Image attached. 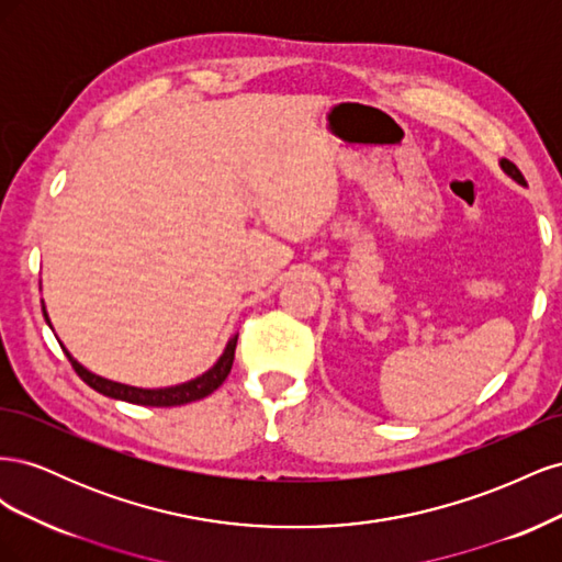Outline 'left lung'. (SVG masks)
I'll list each match as a JSON object with an SVG mask.
<instances>
[{
    "mask_svg": "<svg viewBox=\"0 0 562 562\" xmlns=\"http://www.w3.org/2000/svg\"><path fill=\"white\" fill-rule=\"evenodd\" d=\"M499 166H502V171L512 178V180H516L518 184H522V187H527V182H525V178H522V173L518 171V168L512 164V161H506V159H502L499 161Z\"/></svg>",
    "mask_w": 562,
    "mask_h": 562,
    "instance_id": "1",
    "label": "left lung"
}]
</instances>
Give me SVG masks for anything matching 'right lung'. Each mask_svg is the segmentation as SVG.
I'll use <instances>...</instances> for the list:
<instances>
[{
	"mask_svg": "<svg viewBox=\"0 0 562 562\" xmlns=\"http://www.w3.org/2000/svg\"><path fill=\"white\" fill-rule=\"evenodd\" d=\"M42 312H44V318L50 326V318H48V312L44 307V300H42ZM50 330H54V326H50ZM236 339H239V335H232L227 339V345L223 349V353H220V359L206 370L201 372L199 378L194 380H187L182 384H173V386H157V389H143V386H131V384H122V382H114V380H108V378H100L95 375V372H91L89 368H83L75 356L67 351L63 345V351L67 353V359H70L72 368L77 370V375L87 382L91 389H95L98 394L103 396H110V398H116V401H126V403H135V405H155V407H171V405H184V403H192V401H201L206 398L209 394H213V391L223 384L229 375L232 370V363H234V349H236ZM60 342V339H58Z\"/></svg>",
	"mask_w": 562,
	"mask_h": 562,
	"instance_id": "add662e5",
	"label": "right lung"
}]
</instances>
